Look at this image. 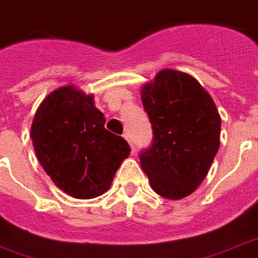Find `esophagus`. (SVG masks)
I'll use <instances>...</instances> for the list:
<instances>
[{
    "instance_id": "34e87169",
    "label": "esophagus",
    "mask_w": 258,
    "mask_h": 258,
    "mask_svg": "<svg viewBox=\"0 0 258 258\" xmlns=\"http://www.w3.org/2000/svg\"><path fill=\"white\" fill-rule=\"evenodd\" d=\"M123 138H124L125 141L128 142V145H130V146H131V149H133V153H134V151H135V150H134V146H133V141H131V137H130V134H127V133H125V134H123Z\"/></svg>"
}]
</instances>
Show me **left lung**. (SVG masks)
I'll use <instances>...</instances> for the list:
<instances>
[{
	"mask_svg": "<svg viewBox=\"0 0 258 258\" xmlns=\"http://www.w3.org/2000/svg\"><path fill=\"white\" fill-rule=\"evenodd\" d=\"M153 143L139 154L151 187L167 200L190 196L208 175L220 147L221 117L190 75L162 70L142 88Z\"/></svg>",
	"mask_w": 258,
	"mask_h": 258,
	"instance_id": "8db88e82",
	"label": "left lung"
}]
</instances>
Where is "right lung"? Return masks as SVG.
I'll return each instance as SVG.
<instances>
[{
	"mask_svg": "<svg viewBox=\"0 0 258 258\" xmlns=\"http://www.w3.org/2000/svg\"><path fill=\"white\" fill-rule=\"evenodd\" d=\"M92 95L74 86L50 92L34 113L30 138L38 162L68 196L89 200L104 194L128 143L104 127Z\"/></svg>",
	"mask_w": 258,
	"mask_h": 258,
	"instance_id": "obj_1",
	"label": "right lung"
}]
</instances>
